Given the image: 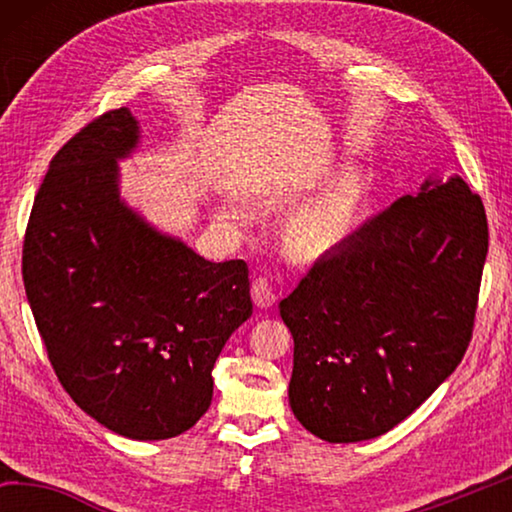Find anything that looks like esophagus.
Listing matches in <instances>:
<instances>
[{
    "mask_svg": "<svg viewBox=\"0 0 512 512\" xmlns=\"http://www.w3.org/2000/svg\"><path fill=\"white\" fill-rule=\"evenodd\" d=\"M250 293H253V300H255V305H257L259 309L273 307L275 300H277L273 284L268 282L266 277H257V280L253 282V291H250Z\"/></svg>",
    "mask_w": 512,
    "mask_h": 512,
    "instance_id": "obj_1",
    "label": "esophagus"
}]
</instances>
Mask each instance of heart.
I'll use <instances>...</instances> for the list:
<instances>
[{
  "label": "heart",
  "mask_w": 512,
  "mask_h": 512,
  "mask_svg": "<svg viewBox=\"0 0 512 512\" xmlns=\"http://www.w3.org/2000/svg\"><path fill=\"white\" fill-rule=\"evenodd\" d=\"M368 185L361 176H343L298 203L284 219V244L300 257H323L348 244L363 219ZM228 216L246 221L239 205L228 207Z\"/></svg>",
  "instance_id": "obj_1"
}]
</instances>
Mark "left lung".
Returning <instances> with one entry per match:
<instances>
[{"label":"left lung","mask_w":512,"mask_h":512,"mask_svg":"<svg viewBox=\"0 0 512 512\" xmlns=\"http://www.w3.org/2000/svg\"><path fill=\"white\" fill-rule=\"evenodd\" d=\"M485 255L481 198L456 173H431L320 257L280 300L302 427L361 443L409 418L470 345Z\"/></svg>","instance_id":"1"}]
</instances>
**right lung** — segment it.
Listing matches in <instances>:
<instances>
[{
	"mask_svg": "<svg viewBox=\"0 0 512 512\" xmlns=\"http://www.w3.org/2000/svg\"><path fill=\"white\" fill-rule=\"evenodd\" d=\"M140 142V121L119 108L54 155L22 277L69 397L119 436L167 440L210 409L214 363L253 302L244 259L210 262L121 196L119 162Z\"/></svg>",
	"mask_w": 512,
	"mask_h": 512,
	"instance_id": "1",
	"label": "right lung"
}]
</instances>
